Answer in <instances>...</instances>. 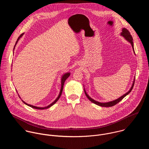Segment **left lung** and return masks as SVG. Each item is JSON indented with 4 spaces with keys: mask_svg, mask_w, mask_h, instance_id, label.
Instances as JSON below:
<instances>
[{
    "mask_svg": "<svg viewBox=\"0 0 149 149\" xmlns=\"http://www.w3.org/2000/svg\"><path fill=\"white\" fill-rule=\"evenodd\" d=\"M120 36L123 37L125 40L126 41H127L128 42L131 43V46H132V49H133V51H134V53H135V52H134V43H133V39H132V37L131 36V35L130 34L129 31L127 30L126 28H123L122 29V32L120 33ZM134 83H135V77L134 78V81H133V83H132V86L131 87V88L130 89V90L128 91L127 93H126L125 94H124L123 95H122V96H120V97H119L118 99L115 100H113V101H111V102H106V103H100V102H99L97 101H96L95 100H93V99H92L86 92L85 91V89H84V92H85V95L87 97V98L91 102H92L93 103L97 105V106H99L104 107H109L113 106H115V104H116L117 103H118L119 102H120L126 96H127L128 94L130 93V92L132 91V88H133V86L134 85Z\"/></svg>",
    "mask_w": 149,
    "mask_h": 149,
    "instance_id": "1",
    "label": "left lung"
}]
</instances>
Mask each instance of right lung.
I'll return each instance as SVG.
<instances>
[{
  "label": "right lung",
  "instance_id": "add662e5",
  "mask_svg": "<svg viewBox=\"0 0 149 149\" xmlns=\"http://www.w3.org/2000/svg\"><path fill=\"white\" fill-rule=\"evenodd\" d=\"M24 34V33H22L21 35L18 37V40H17V42L15 43V46H14V49H15V46H16V45H17V43H18V41L19 40V39L21 38L23 36V35ZM70 75V73H65L64 74L63 76H62V77H61V89H60V93H59V95L58 96V97L56 98V99L53 102V103H52L50 104H49V106H47L46 107H37V106H33V105H30V104H27V103H25L23 100H22V102L26 104V105H27V106H28L30 107H31V108H34V109H47V108H50V107L52 106L53 105H54L58 100V99H60V96H61V94H62V92H63V87H64V83H65V80L68 78V77ZM17 93H18V92H17ZM19 97L21 98V97L19 96Z\"/></svg>",
  "mask_w": 149,
  "mask_h": 149
}]
</instances>
